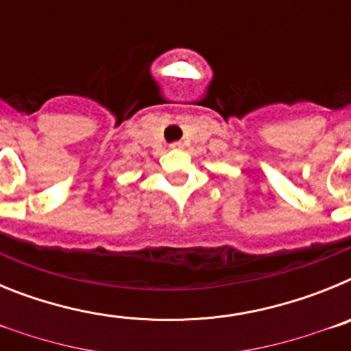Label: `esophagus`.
<instances>
[{
    "instance_id": "esophagus-1",
    "label": "esophagus",
    "mask_w": 351,
    "mask_h": 351,
    "mask_svg": "<svg viewBox=\"0 0 351 351\" xmlns=\"http://www.w3.org/2000/svg\"><path fill=\"white\" fill-rule=\"evenodd\" d=\"M170 147H172V149H181L182 147V142H173V144H170Z\"/></svg>"
}]
</instances>
